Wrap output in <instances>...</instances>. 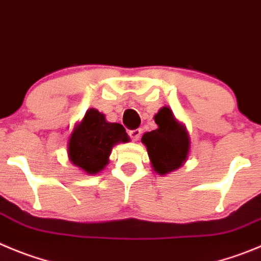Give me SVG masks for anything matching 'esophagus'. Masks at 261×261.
<instances>
[{"mask_svg": "<svg viewBox=\"0 0 261 261\" xmlns=\"http://www.w3.org/2000/svg\"><path fill=\"white\" fill-rule=\"evenodd\" d=\"M128 135H130V138H131V140H133V142H136V140L140 138V135H142V130H140V128L130 130V131H128Z\"/></svg>", "mask_w": 261, "mask_h": 261, "instance_id": "1", "label": "esophagus"}]
</instances>
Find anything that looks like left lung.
Here are the masks:
<instances>
[{
    "instance_id": "8db88e82",
    "label": "left lung",
    "mask_w": 261,
    "mask_h": 261,
    "mask_svg": "<svg viewBox=\"0 0 261 261\" xmlns=\"http://www.w3.org/2000/svg\"><path fill=\"white\" fill-rule=\"evenodd\" d=\"M154 121L158 127L145 133L142 143L147 147L153 170L160 175H166L184 165L188 158L191 140L186 127L167 107L158 111Z\"/></svg>"
}]
</instances>
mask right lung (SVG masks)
<instances>
[{
  "label": "right lung",
  "instance_id": "1",
  "mask_svg": "<svg viewBox=\"0 0 261 261\" xmlns=\"http://www.w3.org/2000/svg\"><path fill=\"white\" fill-rule=\"evenodd\" d=\"M126 142L128 136L121 123L108 122L103 113L91 108L70 134L68 157L74 166L95 175L108 165L112 148Z\"/></svg>",
  "mask_w": 261,
  "mask_h": 261
}]
</instances>
